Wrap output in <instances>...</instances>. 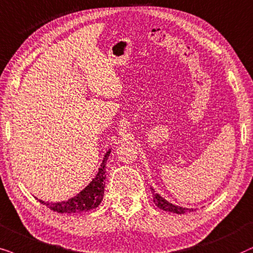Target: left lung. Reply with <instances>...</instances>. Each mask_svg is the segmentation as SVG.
Listing matches in <instances>:
<instances>
[{"instance_id":"obj_1","label":"left lung","mask_w":253,"mask_h":253,"mask_svg":"<svg viewBox=\"0 0 253 253\" xmlns=\"http://www.w3.org/2000/svg\"><path fill=\"white\" fill-rule=\"evenodd\" d=\"M150 190L153 192L154 203L158 208H160V210L170 211V213H176V214H185V213H188V211H193V208H185V207L176 206V205L169 203V201H167L164 198H162L160 194L156 193L153 187H150Z\"/></svg>"}]
</instances>
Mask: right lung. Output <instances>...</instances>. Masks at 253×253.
<instances>
[{"label": "right lung", "instance_id": "obj_1", "mask_svg": "<svg viewBox=\"0 0 253 253\" xmlns=\"http://www.w3.org/2000/svg\"><path fill=\"white\" fill-rule=\"evenodd\" d=\"M110 154L111 149L107 150L106 154L104 155L103 162L100 164V168L98 169L96 177L75 197L70 198L67 201H61V203H45L42 200H38L42 205H46L52 211H56V213H81V211H87L98 207L104 197L106 178L105 168L106 161Z\"/></svg>", "mask_w": 253, "mask_h": 253}]
</instances>
